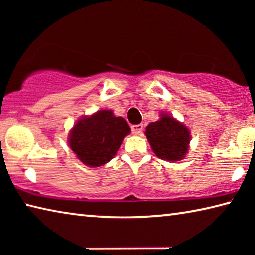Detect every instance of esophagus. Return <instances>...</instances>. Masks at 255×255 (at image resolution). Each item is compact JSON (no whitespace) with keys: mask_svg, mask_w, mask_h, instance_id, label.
Wrapping results in <instances>:
<instances>
[{"mask_svg":"<svg viewBox=\"0 0 255 255\" xmlns=\"http://www.w3.org/2000/svg\"><path fill=\"white\" fill-rule=\"evenodd\" d=\"M143 124H138V125H132L131 126V131L135 133V135H139V133L143 131Z\"/></svg>","mask_w":255,"mask_h":255,"instance_id":"esophagus-1","label":"esophagus"}]
</instances>
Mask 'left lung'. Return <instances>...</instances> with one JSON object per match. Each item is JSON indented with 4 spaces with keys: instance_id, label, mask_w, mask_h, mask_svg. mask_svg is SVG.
Returning <instances> with one entry per match:
<instances>
[{
    "instance_id": "1",
    "label": "left lung",
    "mask_w": 255,
    "mask_h": 255,
    "mask_svg": "<svg viewBox=\"0 0 255 255\" xmlns=\"http://www.w3.org/2000/svg\"><path fill=\"white\" fill-rule=\"evenodd\" d=\"M157 122L146 127L145 135L156 156L169 162L183 159L191 140L190 131L182 123L164 112Z\"/></svg>"
}]
</instances>
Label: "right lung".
<instances>
[{
	"label": "right lung",
	"mask_w": 255,
	"mask_h": 255,
	"mask_svg": "<svg viewBox=\"0 0 255 255\" xmlns=\"http://www.w3.org/2000/svg\"><path fill=\"white\" fill-rule=\"evenodd\" d=\"M130 127L112 110H99L79 119L68 136L76 157L90 167H99L114 158Z\"/></svg>",
	"instance_id": "add662e5"
}]
</instances>
